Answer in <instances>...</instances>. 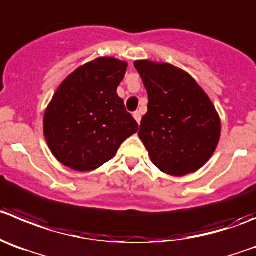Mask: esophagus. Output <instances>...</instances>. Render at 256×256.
<instances>
[{
    "mask_svg": "<svg viewBox=\"0 0 256 256\" xmlns=\"http://www.w3.org/2000/svg\"><path fill=\"white\" fill-rule=\"evenodd\" d=\"M134 118L138 121V124H140V121H142V112H140V111L134 112Z\"/></svg>",
    "mask_w": 256,
    "mask_h": 256,
    "instance_id": "1",
    "label": "esophagus"
}]
</instances>
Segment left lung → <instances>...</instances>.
Here are the masks:
<instances>
[{
    "label": "left lung",
    "mask_w": 256,
    "mask_h": 256,
    "mask_svg": "<svg viewBox=\"0 0 256 256\" xmlns=\"http://www.w3.org/2000/svg\"><path fill=\"white\" fill-rule=\"evenodd\" d=\"M148 92L139 138L155 166L170 176L198 170L220 140V117L190 74L166 63L135 62Z\"/></svg>",
    "instance_id": "8db88e82"
}]
</instances>
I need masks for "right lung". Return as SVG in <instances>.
I'll return each instance as SVG.
<instances>
[{
    "label": "right lung",
    "mask_w": 256,
    "mask_h": 256,
    "mask_svg": "<svg viewBox=\"0 0 256 256\" xmlns=\"http://www.w3.org/2000/svg\"><path fill=\"white\" fill-rule=\"evenodd\" d=\"M128 64L98 58L64 80L44 116V135L52 155L68 168L90 172L111 160L139 130L116 90Z\"/></svg>",
    "instance_id": "obj_1"
}]
</instances>
